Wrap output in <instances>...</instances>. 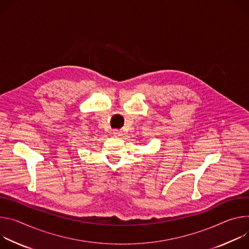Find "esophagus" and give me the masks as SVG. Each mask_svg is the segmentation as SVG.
I'll return each instance as SVG.
<instances>
[{
	"mask_svg": "<svg viewBox=\"0 0 249 249\" xmlns=\"http://www.w3.org/2000/svg\"><path fill=\"white\" fill-rule=\"evenodd\" d=\"M114 135L120 137V136L123 135V132H122V131H119V130H115V131H114Z\"/></svg>",
	"mask_w": 249,
	"mask_h": 249,
	"instance_id": "obj_1",
	"label": "esophagus"
}]
</instances>
